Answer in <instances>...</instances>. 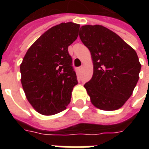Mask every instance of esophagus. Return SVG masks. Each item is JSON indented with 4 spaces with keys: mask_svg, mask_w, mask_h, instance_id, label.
Wrapping results in <instances>:
<instances>
[{
    "mask_svg": "<svg viewBox=\"0 0 149 149\" xmlns=\"http://www.w3.org/2000/svg\"><path fill=\"white\" fill-rule=\"evenodd\" d=\"M82 70H83V66H80V67L78 68V70H79V72H81Z\"/></svg>",
    "mask_w": 149,
    "mask_h": 149,
    "instance_id": "34e87169",
    "label": "esophagus"
}]
</instances>
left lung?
<instances>
[{"label": "left lung", "mask_w": 149, "mask_h": 149, "mask_svg": "<svg viewBox=\"0 0 149 149\" xmlns=\"http://www.w3.org/2000/svg\"><path fill=\"white\" fill-rule=\"evenodd\" d=\"M79 36L93 60V77L84 85L91 103L103 111L120 108L139 81L141 65L136 52L99 24L82 26Z\"/></svg>", "instance_id": "8db88e82"}]
</instances>
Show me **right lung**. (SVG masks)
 <instances>
[{
	"label": "right lung",
	"instance_id": "obj_1",
	"mask_svg": "<svg viewBox=\"0 0 149 149\" xmlns=\"http://www.w3.org/2000/svg\"><path fill=\"white\" fill-rule=\"evenodd\" d=\"M79 24L61 23L42 34L20 65L21 82L33 108L43 115L64 111L77 84L68 47L78 37Z\"/></svg>",
	"mask_w": 149,
	"mask_h": 149
}]
</instances>
